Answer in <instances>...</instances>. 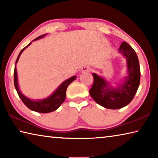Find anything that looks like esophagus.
Segmentation results:
<instances>
[{"mask_svg": "<svg viewBox=\"0 0 158 158\" xmlns=\"http://www.w3.org/2000/svg\"><path fill=\"white\" fill-rule=\"evenodd\" d=\"M91 70V69H90V68H88V67H85V68H84L82 69V71H90Z\"/></svg>", "mask_w": 158, "mask_h": 158, "instance_id": "esophagus-1", "label": "esophagus"}]
</instances>
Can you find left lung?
I'll return each mask as SVG.
<instances>
[{
  "label": "left lung",
  "instance_id": "1",
  "mask_svg": "<svg viewBox=\"0 0 158 158\" xmlns=\"http://www.w3.org/2000/svg\"><path fill=\"white\" fill-rule=\"evenodd\" d=\"M119 52L126 58L127 75L118 87H112L109 82L93 74L94 77L89 93L98 105L110 109H118L127 106L137 93L140 83V67L135 51L127 42H123Z\"/></svg>",
  "mask_w": 158,
  "mask_h": 158
}]
</instances>
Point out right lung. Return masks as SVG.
<instances>
[{"mask_svg":"<svg viewBox=\"0 0 158 158\" xmlns=\"http://www.w3.org/2000/svg\"><path fill=\"white\" fill-rule=\"evenodd\" d=\"M46 35V34L42 35L38 37H37L33 41L37 40H39L43 37L44 36ZM31 44L29 43L27 46L23 48V49L21 51L19 54L18 57L17 58V60H16L15 63V71H14V84L16 90L18 93L19 96L23 104L27 106L28 109H31L34 111L39 112V113H50V112L54 111L55 110L59 107V106L62 105L65 101V99L66 97V90L67 88H68V85L71 84L72 82L76 79L77 77L73 76L70 77V78L65 80V81H63L62 84H61L59 86H58V89L53 92L52 95H51L49 97H48L43 100H33L29 99L28 98L26 97L25 95H23L22 93H21V90H19V84H18V78H17V68H16V64L17 63L19 58L21 54L24 49L26 47H28L29 45Z\"/></svg>","mask_w":158,"mask_h":158,"instance_id":"1","label":"right lung"}]
</instances>
